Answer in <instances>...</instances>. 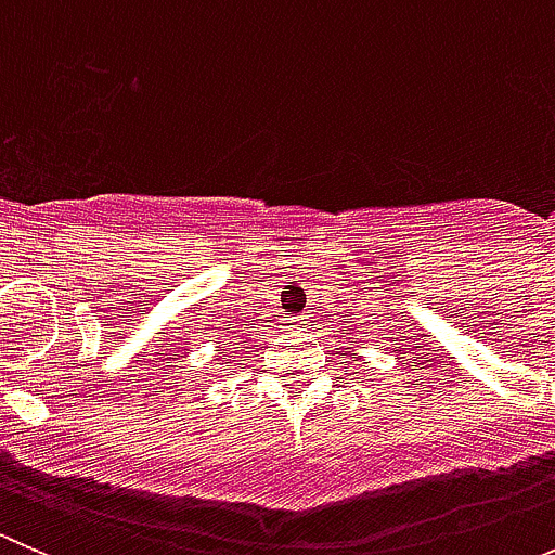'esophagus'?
<instances>
[{"label":"esophagus","mask_w":555,"mask_h":555,"mask_svg":"<svg viewBox=\"0 0 555 555\" xmlns=\"http://www.w3.org/2000/svg\"><path fill=\"white\" fill-rule=\"evenodd\" d=\"M306 317H289V327H295V330H304L306 327Z\"/></svg>","instance_id":"34e87169"}]
</instances>
